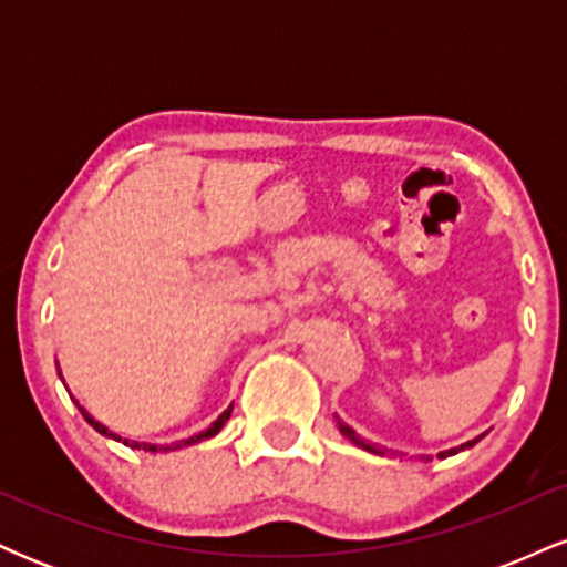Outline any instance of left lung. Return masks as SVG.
<instances>
[{
  "label": "left lung",
  "mask_w": 567,
  "mask_h": 567,
  "mask_svg": "<svg viewBox=\"0 0 567 567\" xmlns=\"http://www.w3.org/2000/svg\"><path fill=\"white\" fill-rule=\"evenodd\" d=\"M336 421H338V429H341V434H343V437H349L351 442H354V445L365 447V451H370V453H379V455H383V451H381L379 445H373V442H368L365 437H360V434H357L354 429H351V426L343 424L341 419H336ZM480 437H485V434H480ZM480 437H474V440H470V442H464V445H461V447H451V451H442V453H440V458H447V455H453V453L464 451V447H472V445H477Z\"/></svg>",
  "instance_id": "8db88e82"
}]
</instances>
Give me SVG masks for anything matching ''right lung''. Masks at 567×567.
<instances>
[{
	"label": "right lung",
	"mask_w": 567,
	"mask_h": 567,
	"mask_svg": "<svg viewBox=\"0 0 567 567\" xmlns=\"http://www.w3.org/2000/svg\"><path fill=\"white\" fill-rule=\"evenodd\" d=\"M80 410H82V415H84V421H87L90 426L95 429L97 434H103V437H112V440H120V442H125V445H130V447H135V451H148V453H159V451H178V447H186V445H197V442H202V440H210V437H216V434L220 432V429H224V424L226 421H229V415H231V405L224 410V413L218 415L216 421H213L210 426L205 429V432H199V434H194V437H188V440H181V442H173V445H152V442H135V440H122L120 434H114V432H109L106 426L101 424V421H95L93 415L87 413V410H84L82 405H80Z\"/></svg>",
	"instance_id": "right-lung-1"
}]
</instances>
